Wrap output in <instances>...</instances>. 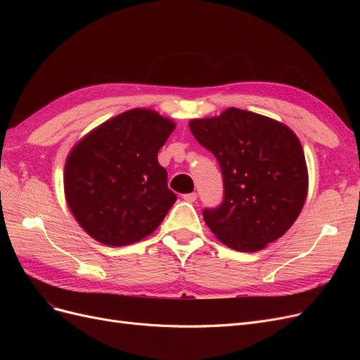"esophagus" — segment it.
Instances as JSON below:
<instances>
[{
    "label": "esophagus",
    "instance_id": "34e87169",
    "mask_svg": "<svg viewBox=\"0 0 360 360\" xmlns=\"http://www.w3.org/2000/svg\"><path fill=\"white\" fill-rule=\"evenodd\" d=\"M183 200L186 201V202H193L195 200H197V193H195V192L184 193V195H183Z\"/></svg>",
    "mask_w": 360,
    "mask_h": 360
}]
</instances>
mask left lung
<instances>
[{
    "mask_svg": "<svg viewBox=\"0 0 360 360\" xmlns=\"http://www.w3.org/2000/svg\"><path fill=\"white\" fill-rule=\"evenodd\" d=\"M189 127L222 171L224 200L202 210L210 231L240 252H255L284 236L308 193L297 136L275 120L237 108L192 120Z\"/></svg>",
    "mask_w": 360,
    "mask_h": 360,
    "instance_id": "1",
    "label": "left lung"
}]
</instances>
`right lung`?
Instances as JSON below:
<instances>
[{"instance_id":"right-lung-1","label":"right lung","mask_w":360,"mask_h":360,"mask_svg":"<svg viewBox=\"0 0 360 360\" xmlns=\"http://www.w3.org/2000/svg\"><path fill=\"white\" fill-rule=\"evenodd\" d=\"M174 123L150 110L120 114L73 147L64 192L75 219L97 242L126 246L163 221L177 195L168 189L158 151Z\"/></svg>"}]
</instances>
